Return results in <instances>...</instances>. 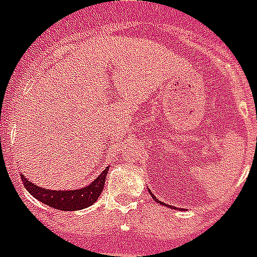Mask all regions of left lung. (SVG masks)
Listing matches in <instances>:
<instances>
[{"mask_svg": "<svg viewBox=\"0 0 257 257\" xmlns=\"http://www.w3.org/2000/svg\"><path fill=\"white\" fill-rule=\"evenodd\" d=\"M148 191H149V190H148ZM149 192H151V191H149ZM151 195H152V192H151ZM152 198H155V196L152 195ZM155 201H156V202H159V203H162V202H161V201H158V199H156V198H155Z\"/></svg>", "mask_w": 257, "mask_h": 257, "instance_id": "8db88e82", "label": "left lung"}]
</instances>
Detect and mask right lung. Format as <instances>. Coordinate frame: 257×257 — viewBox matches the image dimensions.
Returning <instances> with one entry per match:
<instances>
[{
	"label": "right lung",
	"instance_id": "obj_1",
	"mask_svg": "<svg viewBox=\"0 0 257 257\" xmlns=\"http://www.w3.org/2000/svg\"><path fill=\"white\" fill-rule=\"evenodd\" d=\"M108 167L103 170L99 177H96L91 184H88L84 188L79 190H67V191H56V190H45L43 187H38L32 181H29L21 173L23 185L26 190L32 194L36 199L43 202L47 206L54 207L58 210L63 212H70V210H80L84 207L91 206L94 202L101 195L108 174Z\"/></svg>",
	"mask_w": 257,
	"mask_h": 257
}]
</instances>
